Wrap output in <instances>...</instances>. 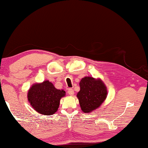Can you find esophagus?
<instances>
[{
  "mask_svg": "<svg viewBox=\"0 0 148 148\" xmlns=\"http://www.w3.org/2000/svg\"><path fill=\"white\" fill-rule=\"evenodd\" d=\"M67 92H68V93H69L70 95H73L74 91H73V89H68Z\"/></svg>",
  "mask_w": 148,
  "mask_h": 148,
  "instance_id": "1",
  "label": "esophagus"
}]
</instances>
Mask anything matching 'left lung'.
Masks as SVG:
<instances>
[{"label":"left lung","mask_w":148,"mask_h":148,"mask_svg":"<svg viewBox=\"0 0 148 148\" xmlns=\"http://www.w3.org/2000/svg\"><path fill=\"white\" fill-rule=\"evenodd\" d=\"M80 91L77 96L81 110L84 113H89L99 108L107 97L106 85L100 79H95L91 77L83 78L79 83Z\"/></svg>","instance_id":"1"}]
</instances>
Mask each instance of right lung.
I'll use <instances>...</instances> for the list:
<instances>
[{
	"instance_id": "right-lung-1",
	"label": "right lung",
	"mask_w": 148,
	"mask_h": 148,
	"mask_svg": "<svg viewBox=\"0 0 148 148\" xmlns=\"http://www.w3.org/2000/svg\"><path fill=\"white\" fill-rule=\"evenodd\" d=\"M65 95V91L57 89L52 83L45 81L31 87L28 92V100L39 113L52 115L58 110L60 99Z\"/></svg>"
}]
</instances>
